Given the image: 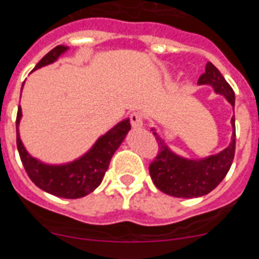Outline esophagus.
Returning <instances> with one entry per match:
<instances>
[{"mask_svg": "<svg viewBox=\"0 0 259 259\" xmlns=\"http://www.w3.org/2000/svg\"><path fill=\"white\" fill-rule=\"evenodd\" d=\"M130 118V124H132L133 127H141L143 125V117H142L141 113L138 112H133L132 115L129 116Z\"/></svg>", "mask_w": 259, "mask_h": 259, "instance_id": "34e87169", "label": "esophagus"}]
</instances>
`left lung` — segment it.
<instances>
[{"mask_svg": "<svg viewBox=\"0 0 259 259\" xmlns=\"http://www.w3.org/2000/svg\"><path fill=\"white\" fill-rule=\"evenodd\" d=\"M199 85H210L217 94H221L235 107V93L221 72L210 62L206 63L205 72L200 76ZM232 138L227 148L217 155L200 160H190L177 155L166 146L155 129L152 134L158 144V152L150 164V176L161 192L174 197H200L208 195L220 185L231 167L235 156V116L231 118Z\"/></svg>", "mask_w": 259, "mask_h": 259, "instance_id": "8db88e82", "label": "left lung"}]
</instances>
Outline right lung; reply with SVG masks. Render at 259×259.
<instances>
[{
  "label": "right lung",
  "mask_w": 259,
  "mask_h": 259,
  "mask_svg": "<svg viewBox=\"0 0 259 259\" xmlns=\"http://www.w3.org/2000/svg\"><path fill=\"white\" fill-rule=\"evenodd\" d=\"M67 50H68L67 46H57L37 63L34 69L54 63ZM20 118H22V108L19 106L16 115V146L28 177L37 187L45 192L64 199L83 197L101 185L113 153L122 143L132 127L129 118L122 120L106 134L102 135L95 142L94 146L77 160L62 165H49L32 157L23 146L19 135Z\"/></svg>",
  "instance_id": "right-lung-1"
}]
</instances>
